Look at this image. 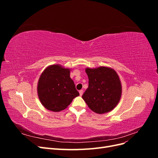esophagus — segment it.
<instances>
[{
  "label": "esophagus",
  "instance_id": "esophagus-1",
  "mask_svg": "<svg viewBox=\"0 0 158 158\" xmlns=\"http://www.w3.org/2000/svg\"><path fill=\"white\" fill-rule=\"evenodd\" d=\"M79 93H80V95H82V94H83V90H82V89L80 90V91H79Z\"/></svg>",
  "mask_w": 158,
  "mask_h": 158
}]
</instances>
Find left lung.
I'll list each match as a JSON object with an SVG mask.
<instances>
[{"instance_id":"left-lung-1","label":"left lung","mask_w":158,"mask_h":158,"mask_svg":"<svg viewBox=\"0 0 158 158\" xmlns=\"http://www.w3.org/2000/svg\"><path fill=\"white\" fill-rule=\"evenodd\" d=\"M88 88L82 98L91 110L98 114L109 112L117 106L122 94L121 81L113 69L105 66L85 69Z\"/></svg>"}]
</instances>
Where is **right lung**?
<instances>
[{"mask_svg":"<svg viewBox=\"0 0 158 158\" xmlns=\"http://www.w3.org/2000/svg\"><path fill=\"white\" fill-rule=\"evenodd\" d=\"M37 94L43 106L54 112L64 110L79 95L70 77V69L58 64L51 65L43 72L38 81Z\"/></svg>","mask_w":158,"mask_h":158,"instance_id":"right-lung-1","label":"right lung"}]
</instances>
